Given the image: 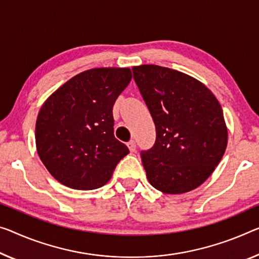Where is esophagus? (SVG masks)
Segmentation results:
<instances>
[{
  "label": "esophagus",
  "mask_w": 259,
  "mask_h": 259,
  "mask_svg": "<svg viewBox=\"0 0 259 259\" xmlns=\"http://www.w3.org/2000/svg\"><path fill=\"white\" fill-rule=\"evenodd\" d=\"M127 146H128V149L131 153H134L135 150H137V143H135L134 140H131L128 143H127Z\"/></svg>",
  "instance_id": "obj_1"
}]
</instances>
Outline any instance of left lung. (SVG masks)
I'll return each instance as SVG.
<instances>
[{"mask_svg":"<svg viewBox=\"0 0 259 259\" xmlns=\"http://www.w3.org/2000/svg\"><path fill=\"white\" fill-rule=\"evenodd\" d=\"M134 79L156 127V141L141 152L155 189L180 194L200 186L215 170L228 142L220 103L204 83L156 65L133 67Z\"/></svg>","mask_w":259,"mask_h":259,"instance_id":"1","label":"left lung"}]
</instances>
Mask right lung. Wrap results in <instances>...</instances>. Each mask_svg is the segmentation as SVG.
Instances as JSON below:
<instances>
[{
	"instance_id": "right-lung-1",
	"label": "right lung",
	"mask_w": 259,
	"mask_h": 259,
	"mask_svg": "<svg viewBox=\"0 0 259 259\" xmlns=\"http://www.w3.org/2000/svg\"><path fill=\"white\" fill-rule=\"evenodd\" d=\"M131 79L130 68L82 71L40 107L35 147L44 165L61 184L75 190L101 188L130 153L114 138L112 109Z\"/></svg>"
}]
</instances>
